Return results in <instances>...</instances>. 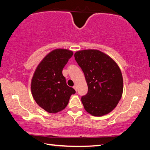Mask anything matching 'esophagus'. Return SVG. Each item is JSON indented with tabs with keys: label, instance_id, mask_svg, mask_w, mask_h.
Listing matches in <instances>:
<instances>
[{
	"label": "esophagus",
	"instance_id": "esophagus-1",
	"mask_svg": "<svg viewBox=\"0 0 150 150\" xmlns=\"http://www.w3.org/2000/svg\"><path fill=\"white\" fill-rule=\"evenodd\" d=\"M73 88H74V89L77 91V85H75L74 87H73Z\"/></svg>",
	"mask_w": 150,
	"mask_h": 150
}]
</instances>
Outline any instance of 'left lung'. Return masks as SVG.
Masks as SVG:
<instances>
[{"mask_svg": "<svg viewBox=\"0 0 150 150\" xmlns=\"http://www.w3.org/2000/svg\"><path fill=\"white\" fill-rule=\"evenodd\" d=\"M75 59L84 73L88 93L81 97L85 110L95 116L110 112L123 93V78L115 61L97 50L78 51Z\"/></svg>", "mask_w": 150, "mask_h": 150, "instance_id": "left-lung-1", "label": "left lung"}]
</instances>
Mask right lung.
Returning <instances> with one entry per match:
<instances>
[{"mask_svg":"<svg viewBox=\"0 0 150 150\" xmlns=\"http://www.w3.org/2000/svg\"><path fill=\"white\" fill-rule=\"evenodd\" d=\"M73 54L71 50L55 49L45 55L35 70L31 82L33 98L47 112L63 110L71 95L75 93L62 74L63 68Z\"/></svg>","mask_w":150,"mask_h":150,"instance_id":"1","label":"right lung"}]
</instances>
